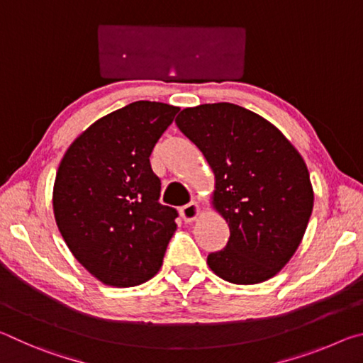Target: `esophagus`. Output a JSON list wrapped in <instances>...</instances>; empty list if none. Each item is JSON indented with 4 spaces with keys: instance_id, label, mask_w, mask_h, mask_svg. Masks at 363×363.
<instances>
[{
    "instance_id": "esophagus-1",
    "label": "esophagus",
    "mask_w": 363,
    "mask_h": 363,
    "mask_svg": "<svg viewBox=\"0 0 363 363\" xmlns=\"http://www.w3.org/2000/svg\"><path fill=\"white\" fill-rule=\"evenodd\" d=\"M181 216H182V219L186 220V223H192V220L199 216V213H200V206L195 203V201H190V203H187V205H184V206H181Z\"/></svg>"
}]
</instances>
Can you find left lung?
Here are the masks:
<instances>
[{"mask_svg": "<svg viewBox=\"0 0 363 363\" xmlns=\"http://www.w3.org/2000/svg\"><path fill=\"white\" fill-rule=\"evenodd\" d=\"M176 125L210 163L214 206L230 229L208 266L238 285L274 277L299 247L314 206L303 157L272 123L235 104L184 108Z\"/></svg>", "mask_w": 363, "mask_h": 363, "instance_id": "1", "label": "left lung"}]
</instances>
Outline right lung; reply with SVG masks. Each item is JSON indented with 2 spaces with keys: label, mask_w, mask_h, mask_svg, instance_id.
I'll return each mask as SVG.
<instances>
[{
  "label": "right lung",
  "mask_w": 363,
  "mask_h": 363,
  "mask_svg": "<svg viewBox=\"0 0 363 363\" xmlns=\"http://www.w3.org/2000/svg\"><path fill=\"white\" fill-rule=\"evenodd\" d=\"M179 107L138 101L93 123L65 152L54 216L77 261L102 284L136 286L162 267L177 211L158 201L153 147Z\"/></svg>",
  "instance_id": "1"
}]
</instances>
